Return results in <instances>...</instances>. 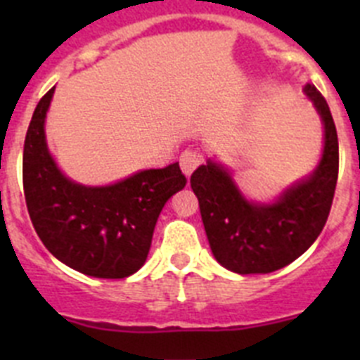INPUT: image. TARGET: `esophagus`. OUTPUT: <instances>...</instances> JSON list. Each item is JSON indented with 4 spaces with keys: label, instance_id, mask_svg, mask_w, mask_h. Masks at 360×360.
<instances>
[{
    "label": "esophagus",
    "instance_id": "34e87169",
    "mask_svg": "<svg viewBox=\"0 0 360 360\" xmlns=\"http://www.w3.org/2000/svg\"><path fill=\"white\" fill-rule=\"evenodd\" d=\"M202 162V157H200V153L193 151V149H187V151L182 153V157H180V165H182V171L187 178L193 174V171L196 169Z\"/></svg>",
    "mask_w": 360,
    "mask_h": 360
}]
</instances>
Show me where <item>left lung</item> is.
I'll return each instance as SVG.
<instances>
[{
  "label": "left lung",
  "mask_w": 360,
  "mask_h": 360,
  "mask_svg": "<svg viewBox=\"0 0 360 360\" xmlns=\"http://www.w3.org/2000/svg\"><path fill=\"white\" fill-rule=\"evenodd\" d=\"M324 126L323 155L307 178L272 203L250 202L221 164L209 160L191 174L216 262L236 274H269L290 265L323 231L339 173V142L330 108L314 84L303 88Z\"/></svg>",
  "instance_id": "8db88e82"
}]
</instances>
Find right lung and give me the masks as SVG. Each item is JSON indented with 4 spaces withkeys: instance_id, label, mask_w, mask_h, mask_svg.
Returning a JSON list of instances; mask_svg holds the SVG:
<instances>
[{
    "instance_id": "add662e5",
    "label": "right lung",
    "mask_w": 360,
    "mask_h": 360,
    "mask_svg": "<svg viewBox=\"0 0 360 360\" xmlns=\"http://www.w3.org/2000/svg\"><path fill=\"white\" fill-rule=\"evenodd\" d=\"M53 90L37 103L25 139L23 189L32 225L70 269L91 278H128L146 263L162 207L187 180L178 162L111 186H82L66 178L44 136Z\"/></svg>"
}]
</instances>
